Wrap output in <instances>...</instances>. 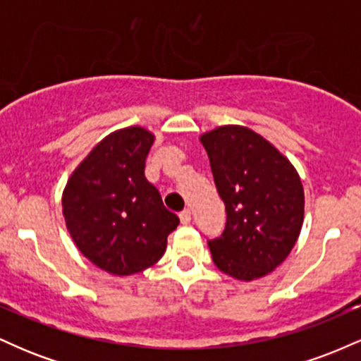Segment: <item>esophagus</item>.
<instances>
[{
    "mask_svg": "<svg viewBox=\"0 0 361 361\" xmlns=\"http://www.w3.org/2000/svg\"><path fill=\"white\" fill-rule=\"evenodd\" d=\"M180 221H181V224H190V221H192V210H190V209L181 210Z\"/></svg>",
    "mask_w": 361,
    "mask_h": 361,
    "instance_id": "esophagus-1",
    "label": "esophagus"
}]
</instances>
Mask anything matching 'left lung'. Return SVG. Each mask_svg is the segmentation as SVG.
I'll list each match as a JSON object with an SVG mask.
<instances>
[{"mask_svg": "<svg viewBox=\"0 0 361 361\" xmlns=\"http://www.w3.org/2000/svg\"><path fill=\"white\" fill-rule=\"evenodd\" d=\"M214 183L226 205V227L209 239L215 267L239 280L275 270L288 256L304 221V188L295 168L246 127L202 135Z\"/></svg>", "mask_w": 361, "mask_h": 361, "instance_id": "8db88e82", "label": "left lung"}]
</instances>
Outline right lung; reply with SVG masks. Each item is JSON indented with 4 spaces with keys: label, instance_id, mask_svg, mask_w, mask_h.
Listing matches in <instances>:
<instances>
[{
    "label": "right lung",
    "instance_id": "add662e5",
    "mask_svg": "<svg viewBox=\"0 0 361 361\" xmlns=\"http://www.w3.org/2000/svg\"><path fill=\"white\" fill-rule=\"evenodd\" d=\"M152 142L154 135L142 127L114 132L78 166L62 195L73 241L86 258L114 275L152 267L180 224L144 175Z\"/></svg>",
    "mask_w": 361,
    "mask_h": 361
}]
</instances>
